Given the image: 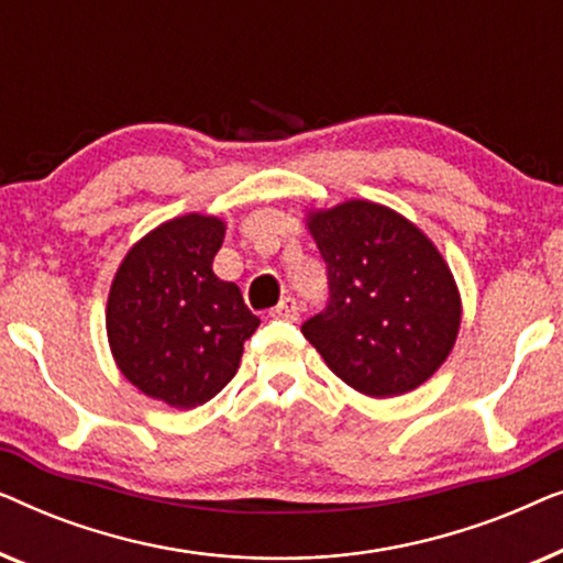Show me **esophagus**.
<instances>
[{"label": "esophagus", "mask_w": 563, "mask_h": 563, "mask_svg": "<svg viewBox=\"0 0 563 563\" xmlns=\"http://www.w3.org/2000/svg\"><path fill=\"white\" fill-rule=\"evenodd\" d=\"M299 312H302V307H299V302L295 297H282V302L274 307L272 312V318H276V320H289V322H295V320H299Z\"/></svg>", "instance_id": "esophagus-1"}]
</instances>
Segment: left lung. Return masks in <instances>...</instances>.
<instances>
[{
    "label": "left lung",
    "mask_w": 563,
    "mask_h": 563,
    "mask_svg": "<svg viewBox=\"0 0 563 563\" xmlns=\"http://www.w3.org/2000/svg\"><path fill=\"white\" fill-rule=\"evenodd\" d=\"M330 299L302 325L330 372L368 397L412 391L456 343L461 297L441 253L389 207L351 199L307 214Z\"/></svg>",
    "instance_id": "1"
}]
</instances>
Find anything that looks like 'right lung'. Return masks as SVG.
I'll list each match as a JSON object with an SVG mask.
<instances>
[{"mask_svg":"<svg viewBox=\"0 0 563 563\" xmlns=\"http://www.w3.org/2000/svg\"><path fill=\"white\" fill-rule=\"evenodd\" d=\"M225 222L184 214L128 251L107 299L114 364L143 395L176 410L212 399L233 379L261 320L233 282L212 272Z\"/></svg>","mask_w":563,"mask_h":563,"instance_id":"1","label":"right lung"}]
</instances>
